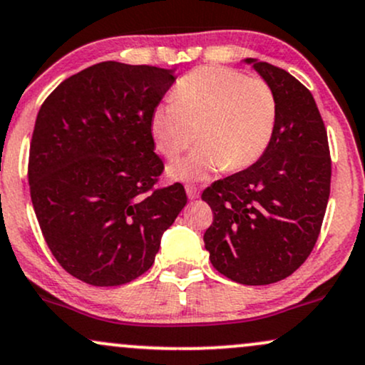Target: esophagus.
I'll use <instances>...</instances> for the list:
<instances>
[{
  "mask_svg": "<svg viewBox=\"0 0 365 365\" xmlns=\"http://www.w3.org/2000/svg\"><path fill=\"white\" fill-rule=\"evenodd\" d=\"M186 192H187V198L190 200L200 198V190L195 186V184H186Z\"/></svg>",
  "mask_w": 365,
  "mask_h": 365,
  "instance_id": "34e87169",
  "label": "esophagus"
}]
</instances>
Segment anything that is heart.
Wrapping results in <instances>:
<instances>
[{"label": "heart", "mask_w": 365, "mask_h": 365, "mask_svg": "<svg viewBox=\"0 0 365 365\" xmlns=\"http://www.w3.org/2000/svg\"><path fill=\"white\" fill-rule=\"evenodd\" d=\"M277 121V98L263 78L224 66H203L179 80L174 97L155 106L150 133L167 158L195 141L191 155L175 162L170 175L201 179L217 170H242L267 150Z\"/></svg>", "instance_id": "1"}]
</instances>
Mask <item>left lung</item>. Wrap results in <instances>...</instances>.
I'll list each match as a JSON object with an SVG mask.
<instances>
[{"mask_svg": "<svg viewBox=\"0 0 365 365\" xmlns=\"http://www.w3.org/2000/svg\"><path fill=\"white\" fill-rule=\"evenodd\" d=\"M272 87L277 121L256 164L201 195L213 212L203 235L215 269L242 285L287 278L311 255L331 182L328 135L314 97L289 71L247 58Z\"/></svg>", "mask_w": 365, "mask_h": 365, "instance_id": "left-lung-1", "label": "left lung"}]
</instances>
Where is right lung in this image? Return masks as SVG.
<instances>
[{"mask_svg":"<svg viewBox=\"0 0 365 365\" xmlns=\"http://www.w3.org/2000/svg\"><path fill=\"white\" fill-rule=\"evenodd\" d=\"M173 70L104 61L59 83L38 109L29 184L47 246L70 275L115 287L143 275L186 205L150 133Z\"/></svg>","mask_w":365,"mask_h":365,"instance_id":"obj_1","label":"right lung"}]
</instances>
